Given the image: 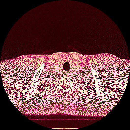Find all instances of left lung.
I'll return each instance as SVG.
<instances>
[{"label": "left lung", "instance_id": "obj_1", "mask_svg": "<svg viewBox=\"0 0 130 130\" xmlns=\"http://www.w3.org/2000/svg\"><path fill=\"white\" fill-rule=\"evenodd\" d=\"M88 82H89V81H88ZM87 85V86H88V85ZM86 90H87V89H86Z\"/></svg>", "mask_w": 130, "mask_h": 130}]
</instances>
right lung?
Masks as SVG:
<instances>
[{
	"instance_id": "add662e5",
	"label": "right lung",
	"mask_w": 130,
	"mask_h": 130,
	"mask_svg": "<svg viewBox=\"0 0 130 130\" xmlns=\"http://www.w3.org/2000/svg\"><path fill=\"white\" fill-rule=\"evenodd\" d=\"M52 79H53V77H52ZM50 81H51V83H52V80H50V81H49V79H47V81L46 83H45V84H43V87H47V86L50 85Z\"/></svg>"
}]
</instances>
